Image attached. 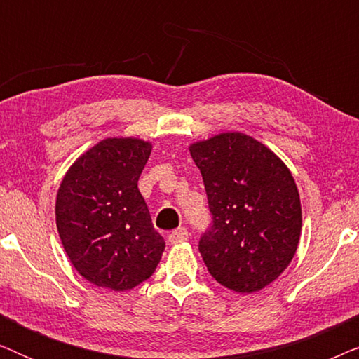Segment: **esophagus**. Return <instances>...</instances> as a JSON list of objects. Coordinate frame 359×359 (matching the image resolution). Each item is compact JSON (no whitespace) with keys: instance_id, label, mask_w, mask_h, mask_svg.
Wrapping results in <instances>:
<instances>
[{"instance_id":"1","label":"esophagus","mask_w":359,"mask_h":359,"mask_svg":"<svg viewBox=\"0 0 359 359\" xmlns=\"http://www.w3.org/2000/svg\"><path fill=\"white\" fill-rule=\"evenodd\" d=\"M186 240H188V229L186 227H178L168 235L170 243H181L186 242Z\"/></svg>"}]
</instances>
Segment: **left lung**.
I'll use <instances>...</instances> for the list:
<instances>
[{
  "instance_id": "8db88e82",
  "label": "left lung",
  "mask_w": 359,
  "mask_h": 359,
  "mask_svg": "<svg viewBox=\"0 0 359 359\" xmlns=\"http://www.w3.org/2000/svg\"><path fill=\"white\" fill-rule=\"evenodd\" d=\"M189 151L212 215L199 240L210 276L235 292L259 291L287 268L301 237V199L291 171L240 132L196 142Z\"/></svg>"
}]
</instances>
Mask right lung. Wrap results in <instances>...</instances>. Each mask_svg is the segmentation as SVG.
<instances>
[{"label": "right lung", "mask_w": 359, "mask_h": 359, "mask_svg": "<svg viewBox=\"0 0 359 359\" xmlns=\"http://www.w3.org/2000/svg\"><path fill=\"white\" fill-rule=\"evenodd\" d=\"M151 151L140 139H104L67 171L57 193L62 245L96 286L129 291L155 273L165 240L137 183Z\"/></svg>", "instance_id": "right-lung-1"}]
</instances>
